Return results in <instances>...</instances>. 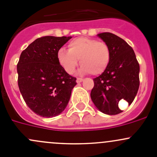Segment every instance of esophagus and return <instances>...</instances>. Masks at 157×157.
Masks as SVG:
<instances>
[{
  "mask_svg": "<svg viewBox=\"0 0 157 157\" xmlns=\"http://www.w3.org/2000/svg\"><path fill=\"white\" fill-rule=\"evenodd\" d=\"M83 80V78H77V83H81Z\"/></svg>",
  "mask_w": 157,
  "mask_h": 157,
  "instance_id": "esophagus-1",
  "label": "esophagus"
}]
</instances>
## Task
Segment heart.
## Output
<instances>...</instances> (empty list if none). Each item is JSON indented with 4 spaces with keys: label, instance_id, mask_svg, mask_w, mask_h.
I'll use <instances>...</instances> for the list:
<instances>
[{
    "label": "heart",
    "instance_id": "1",
    "mask_svg": "<svg viewBox=\"0 0 157 157\" xmlns=\"http://www.w3.org/2000/svg\"><path fill=\"white\" fill-rule=\"evenodd\" d=\"M111 56L108 44L88 37L74 39L68 44V50L61 48L57 53L58 63L67 74L74 72L80 60V71L95 76L102 74L107 69Z\"/></svg>",
    "mask_w": 157,
    "mask_h": 157
}]
</instances>
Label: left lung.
Here are the masks:
<instances>
[{
	"label": "left lung",
	"mask_w": 157,
	"mask_h": 157,
	"mask_svg": "<svg viewBox=\"0 0 157 157\" xmlns=\"http://www.w3.org/2000/svg\"><path fill=\"white\" fill-rule=\"evenodd\" d=\"M98 36L110 48L111 61L107 69L93 79L94 86L90 96L96 108L107 115H117L122 111L118 102L124 99L131 105L140 85V65L132 48L121 38L111 33Z\"/></svg>",
	"instance_id": "1"
}]
</instances>
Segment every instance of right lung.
<instances>
[{
	"mask_svg": "<svg viewBox=\"0 0 157 157\" xmlns=\"http://www.w3.org/2000/svg\"><path fill=\"white\" fill-rule=\"evenodd\" d=\"M71 37L43 36L22 52L17 64L18 86L28 107L52 118L67 106L77 78L60 65L57 53Z\"/></svg>",
	"mask_w": 157,
	"mask_h": 157,
	"instance_id": "obj_1",
	"label": "right lung"
}]
</instances>
